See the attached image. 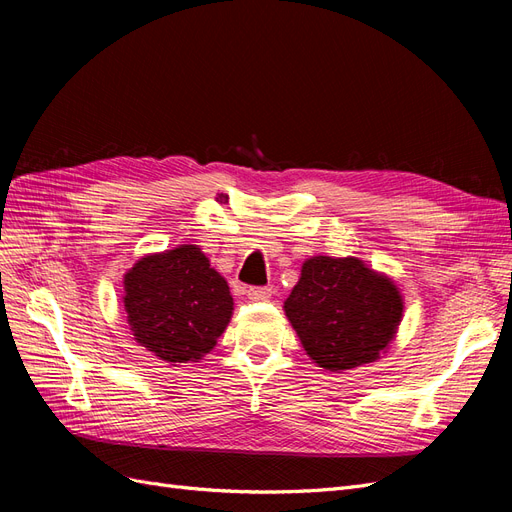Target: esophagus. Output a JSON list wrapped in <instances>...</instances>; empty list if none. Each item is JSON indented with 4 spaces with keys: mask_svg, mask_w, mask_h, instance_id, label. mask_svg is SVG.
<instances>
[{
    "mask_svg": "<svg viewBox=\"0 0 512 512\" xmlns=\"http://www.w3.org/2000/svg\"><path fill=\"white\" fill-rule=\"evenodd\" d=\"M245 292H247V299H252V301H269L271 294H273V288H269V286H252V288H247Z\"/></svg>",
    "mask_w": 512,
    "mask_h": 512,
    "instance_id": "obj_1",
    "label": "esophagus"
}]
</instances>
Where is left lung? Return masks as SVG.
I'll return each mask as SVG.
<instances>
[{
	"mask_svg": "<svg viewBox=\"0 0 512 512\" xmlns=\"http://www.w3.org/2000/svg\"><path fill=\"white\" fill-rule=\"evenodd\" d=\"M305 352L329 371L376 361L404 312L397 286L359 258L314 256L284 303Z\"/></svg>",
	"mask_w": 512,
	"mask_h": 512,
	"instance_id": "left-lung-1",
	"label": "left lung"
}]
</instances>
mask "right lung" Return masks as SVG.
I'll list each match as a JSON object with an SVG mask.
<instances>
[{
  "mask_svg": "<svg viewBox=\"0 0 512 512\" xmlns=\"http://www.w3.org/2000/svg\"><path fill=\"white\" fill-rule=\"evenodd\" d=\"M123 286L134 339L168 363L207 354L232 316L226 280L196 245L141 258Z\"/></svg>",
  "mask_w": 512,
  "mask_h": 512,
  "instance_id": "1",
  "label": "right lung"
}]
</instances>
